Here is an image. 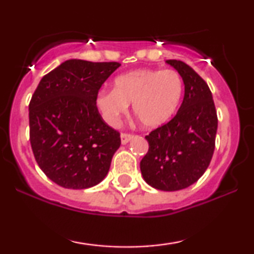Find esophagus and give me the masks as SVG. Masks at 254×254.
I'll use <instances>...</instances> for the list:
<instances>
[{
    "label": "esophagus",
    "mask_w": 254,
    "mask_h": 254,
    "mask_svg": "<svg viewBox=\"0 0 254 254\" xmlns=\"http://www.w3.org/2000/svg\"><path fill=\"white\" fill-rule=\"evenodd\" d=\"M120 137H121V143L126 144L127 142H129V141L131 140V138H133V135L128 134V133H121Z\"/></svg>",
    "instance_id": "34e87169"
}]
</instances>
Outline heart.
Wrapping results in <instances>:
<instances>
[{
	"label": "heart",
	"mask_w": 254,
	"mask_h": 254,
	"mask_svg": "<svg viewBox=\"0 0 254 254\" xmlns=\"http://www.w3.org/2000/svg\"><path fill=\"white\" fill-rule=\"evenodd\" d=\"M183 79L176 70L137 69L114 79L113 90L96 96V107L106 124L114 126L128 105L147 128L162 126L171 119L183 96Z\"/></svg>",
	"instance_id": "b5f03b06"
}]
</instances>
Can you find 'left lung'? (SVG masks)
I'll use <instances>...</instances> for the list:
<instances>
[{"instance_id": "8db88e82", "label": "left lung", "mask_w": 254, "mask_h": 254, "mask_svg": "<svg viewBox=\"0 0 254 254\" xmlns=\"http://www.w3.org/2000/svg\"><path fill=\"white\" fill-rule=\"evenodd\" d=\"M166 64L182 76L185 95L176 116L145 136L149 149L140 169L151 187L172 192L197 182L209 166L217 114L209 86L189 64L179 60Z\"/></svg>"}]
</instances>
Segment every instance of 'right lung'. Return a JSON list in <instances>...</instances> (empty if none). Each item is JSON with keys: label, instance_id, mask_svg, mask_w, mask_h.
Masks as SVG:
<instances>
[{"label": "right lung", "instance_id": "1", "mask_svg": "<svg viewBox=\"0 0 254 254\" xmlns=\"http://www.w3.org/2000/svg\"><path fill=\"white\" fill-rule=\"evenodd\" d=\"M120 65L71 59L45 75L32 95L29 120L34 158L64 189H89L109 172L120 133L103 120L96 96Z\"/></svg>", "mask_w": 254, "mask_h": 254}]
</instances>
